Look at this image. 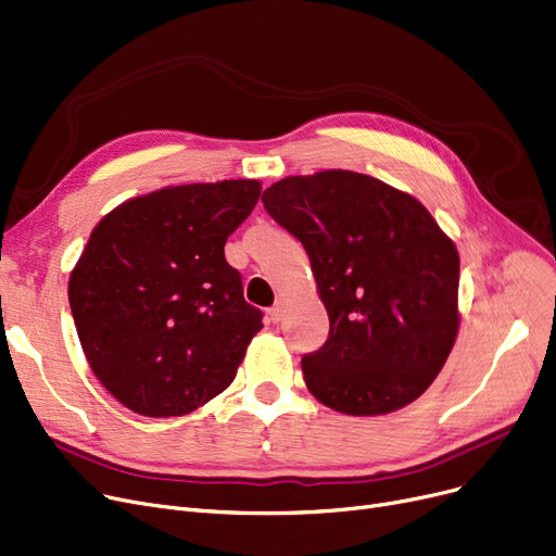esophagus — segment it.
I'll list each match as a JSON object with an SVG mask.
<instances>
[{
	"mask_svg": "<svg viewBox=\"0 0 556 556\" xmlns=\"http://www.w3.org/2000/svg\"><path fill=\"white\" fill-rule=\"evenodd\" d=\"M268 316H270V320L273 323H279L281 318H283V304L279 302V304H275L270 311H268Z\"/></svg>",
	"mask_w": 556,
	"mask_h": 556,
	"instance_id": "34e87169",
	"label": "esophagus"
}]
</instances>
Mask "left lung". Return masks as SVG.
<instances>
[{"instance_id": "8db88e82", "label": "left lung", "mask_w": 556, "mask_h": 556, "mask_svg": "<svg viewBox=\"0 0 556 556\" xmlns=\"http://www.w3.org/2000/svg\"><path fill=\"white\" fill-rule=\"evenodd\" d=\"M261 200L304 245L329 316L302 356L311 395L345 416L418 400L462 325L454 240L414 195L352 170L286 177Z\"/></svg>"}]
</instances>
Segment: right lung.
Masks as SVG:
<instances>
[{"mask_svg":"<svg viewBox=\"0 0 556 556\" xmlns=\"http://www.w3.org/2000/svg\"><path fill=\"white\" fill-rule=\"evenodd\" d=\"M261 181L165 186L94 225L67 298L90 370L134 414L186 416L220 395L261 331L225 258Z\"/></svg>","mask_w":556,"mask_h":556,"instance_id":"right-lung-1","label":"right lung"}]
</instances>
